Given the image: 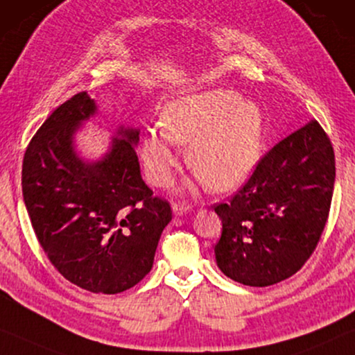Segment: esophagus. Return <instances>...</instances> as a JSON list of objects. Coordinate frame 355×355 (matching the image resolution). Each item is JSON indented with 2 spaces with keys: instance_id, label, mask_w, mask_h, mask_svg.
Returning a JSON list of instances; mask_svg holds the SVG:
<instances>
[{
  "instance_id": "34e87169",
  "label": "esophagus",
  "mask_w": 355,
  "mask_h": 355,
  "mask_svg": "<svg viewBox=\"0 0 355 355\" xmlns=\"http://www.w3.org/2000/svg\"><path fill=\"white\" fill-rule=\"evenodd\" d=\"M191 209H193L191 204H187V202H175L172 206V211L175 216H183V214H188Z\"/></svg>"
}]
</instances>
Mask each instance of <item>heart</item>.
I'll return each instance as SVG.
<instances>
[{
    "instance_id": "1",
    "label": "heart",
    "mask_w": 355,
    "mask_h": 355,
    "mask_svg": "<svg viewBox=\"0 0 355 355\" xmlns=\"http://www.w3.org/2000/svg\"><path fill=\"white\" fill-rule=\"evenodd\" d=\"M262 109L228 88H211L172 101L162 127L149 128L141 139L144 171L151 183L167 187L178 167L177 144H188V166L198 182L228 191L246 180L261 161Z\"/></svg>"
}]
</instances>
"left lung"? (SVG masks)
<instances>
[{"mask_svg":"<svg viewBox=\"0 0 355 355\" xmlns=\"http://www.w3.org/2000/svg\"><path fill=\"white\" fill-rule=\"evenodd\" d=\"M334 153L317 121L275 144L246 184L217 204L220 270L246 286H270L294 275L325 228L334 187Z\"/></svg>","mask_w":355,"mask_h":355,"instance_id":"obj_1","label":"left lung"}]
</instances>
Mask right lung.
Returning a JSON list of instances; mask_svg holds the SVG:
<instances>
[{
	"mask_svg": "<svg viewBox=\"0 0 355 355\" xmlns=\"http://www.w3.org/2000/svg\"><path fill=\"white\" fill-rule=\"evenodd\" d=\"M96 112L94 99L82 92L44 121L24 156L22 194L58 272L87 291L117 294L153 268L172 209L143 182L138 128L119 127L98 161L78 156L77 130Z\"/></svg>",
	"mask_w": 355,
	"mask_h": 355,
	"instance_id": "add662e5",
	"label": "right lung"
}]
</instances>
